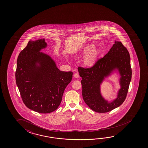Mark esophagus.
I'll return each instance as SVG.
<instances>
[{
    "label": "esophagus",
    "mask_w": 148,
    "mask_h": 148,
    "mask_svg": "<svg viewBox=\"0 0 148 148\" xmlns=\"http://www.w3.org/2000/svg\"><path fill=\"white\" fill-rule=\"evenodd\" d=\"M74 77L75 78H78V77H79V75H78L77 73H75V74H74Z\"/></svg>",
    "instance_id": "34e87169"
}]
</instances>
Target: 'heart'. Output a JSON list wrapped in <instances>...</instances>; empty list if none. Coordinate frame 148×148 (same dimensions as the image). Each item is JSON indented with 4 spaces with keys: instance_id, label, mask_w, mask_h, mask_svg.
<instances>
[{
    "instance_id": "heart-1",
    "label": "heart",
    "mask_w": 148,
    "mask_h": 148,
    "mask_svg": "<svg viewBox=\"0 0 148 148\" xmlns=\"http://www.w3.org/2000/svg\"><path fill=\"white\" fill-rule=\"evenodd\" d=\"M95 47L94 44H89L84 47L79 53L80 55H87L84 60V64L87 66H93L101 54V49L99 48H95Z\"/></svg>"
}]
</instances>
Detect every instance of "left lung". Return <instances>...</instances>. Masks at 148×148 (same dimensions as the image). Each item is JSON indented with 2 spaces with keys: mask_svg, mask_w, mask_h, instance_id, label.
Returning <instances> with one entry per match:
<instances>
[{
  "mask_svg": "<svg viewBox=\"0 0 148 148\" xmlns=\"http://www.w3.org/2000/svg\"><path fill=\"white\" fill-rule=\"evenodd\" d=\"M116 68L119 70L121 78V89L118 97L108 103L100 95V84L104 77ZM82 88V97L86 104L93 111L105 113L120 106L125 101L132 78L130 56L127 49L121 42L115 41L109 51L99 59L90 68L78 66Z\"/></svg>",
  "mask_w": 148,
  "mask_h": 148,
  "instance_id": "1",
  "label": "left lung"
}]
</instances>
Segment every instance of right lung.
Wrapping results in <instances>:
<instances>
[{"mask_svg": "<svg viewBox=\"0 0 148 148\" xmlns=\"http://www.w3.org/2000/svg\"><path fill=\"white\" fill-rule=\"evenodd\" d=\"M46 46L44 39L28 42L18 55L15 72L16 85L24 104L42 114L58 108L73 76L71 71L59 70L50 56L40 51Z\"/></svg>", "mask_w": 148, "mask_h": 148, "instance_id": "obj_1", "label": "right lung"}]
</instances>
